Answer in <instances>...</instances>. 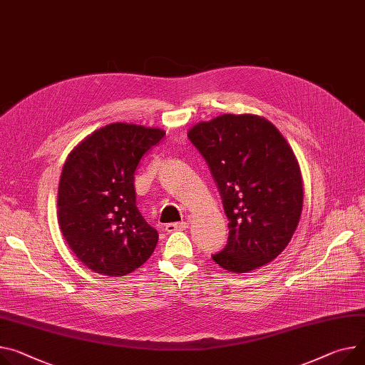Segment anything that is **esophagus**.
I'll return each instance as SVG.
<instances>
[{
    "label": "esophagus",
    "instance_id": "34e87169",
    "mask_svg": "<svg viewBox=\"0 0 365 365\" xmlns=\"http://www.w3.org/2000/svg\"><path fill=\"white\" fill-rule=\"evenodd\" d=\"M185 228H188L187 222H175V223H166L165 225V231L166 232H175V231H184Z\"/></svg>",
    "mask_w": 365,
    "mask_h": 365
}]
</instances>
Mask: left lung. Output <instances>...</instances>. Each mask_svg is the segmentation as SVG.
I'll list each match as a JSON object with an SVG mask.
<instances>
[{
    "mask_svg": "<svg viewBox=\"0 0 365 365\" xmlns=\"http://www.w3.org/2000/svg\"><path fill=\"white\" fill-rule=\"evenodd\" d=\"M206 160L230 220L228 242L212 259L247 273L276 259L302 210L299 166L287 140L257 115L225 114L188 131Z\"/></svg>",
    "mask_w": 365,
    "mask_h": 365,
    "instance_id": "8db88e82",
    "label": "left lung"
}]
</instances>
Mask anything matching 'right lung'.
I'll return each instance as SVG.
<instances>
[{
    "mask_svg": "<svg viewBox=\"0 0 365 365\" xmlns=\"http://www.w3.org/2000/svg\"><path fill=\"white\" fill-rule=\"evenodd\" d=\"M165 133L115 123L96 130L68 155L58 188L61 232L96 273L123 276L149 260L158 231L135 206L134 173Z\"/></svg>",
    "mask_w": 365,
    "mask_h": 365,
    "instance_id": "obj_1",
    "label": "right lung"
}]
</instances>
